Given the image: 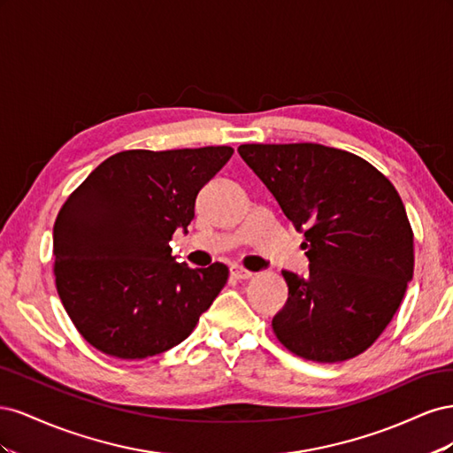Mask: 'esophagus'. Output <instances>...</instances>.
<instances>
[{
    "label": "esophagus",
    "mask_w": 453,
    "mask_h": 453,
    "mask_svg": "<svg viewBox=\"0 0 453 453\" xmlns=\"http://www.w3.org/2000/svg\"><path fill=\"white\" fill-rule=\"evenodd\" d=\"M230 276L234 278V280H238V281H243V280H251L253 278V272L245 270L242 266H232L230 268Z\"/></svg>",
    "instance_id": "obj_1"
}]
</instances>
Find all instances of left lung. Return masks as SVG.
<instances>
[{"label":"left lung","instance_id":"8db88e82","mask_svg":"<svg viewBox=\"0 0 453 453\" xmlns=\"http://www.w3.org/2000/svg\"><path fill=\"white\" fill-rule=\"evenodd\" d=\"M240 157L303 232L310 273L283 270L273 334L298 357H357L386 331L414 273V232L393 183L365 158L319 143H245Z\"/></svg>","mask_w":453,"mask_h":453}]
</instances>
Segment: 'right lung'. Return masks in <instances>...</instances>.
Instances as JSON below:
<instances>
[{"mask_svg":"<svg viewBox=\"0 0 453 453\" xmlns=\"http://www.w3.org/2000/svg\"><path fill=\"white\" fill-rule=\"evenodd\" d=\"M232 153L226 145L120 150L64 202L52 232L54 281L90 346L134 361L195 331L228 268L175 263L170 240L177 228L187 232L200 188Z\"/></svg>","mask_w":453,"mask_h":453,"instance_id":"add662e5","label":"right lung"}]
</instances>
